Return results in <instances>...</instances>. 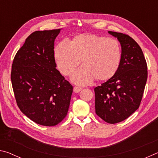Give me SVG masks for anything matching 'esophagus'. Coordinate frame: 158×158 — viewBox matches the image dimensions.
Here are the masks:
<instances>
[{
  "instance_id": "esophagus-1",
  "label": "esophagus",
  "mask_w": 158,
  "mask_h": 158,
  "mask_svg": "<svg viewBox=\"0 0 158 158\" xmlns=\"http://www.w3.org/2000/svg\"><path fill=\"white\" fill-rule=\"evenodd\" d=\"M81 88H80V87H77V86H75V87H74V93H79L80 91H81Z\"/></svg>"
}]
</instances>
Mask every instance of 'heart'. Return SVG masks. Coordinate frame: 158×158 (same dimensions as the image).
<instances>
[{"mask_svg": "<svg viewBox=\"0 0 158 158\" xmlns=\"http://www.w3.org/2000/svg\"><path fill=\"white\" fill-rule=\"evenodd\" d=\"M121 56L118 42L95 34L77 35L69 44L60 42L54 50L56 63L64 76L69 75L82 60L83 67L71 77L79 85L111 79L119 68Z\"/></svg>", "mask_w": 158, "mask_h": 158, "instance_id": "heart-1", "label": "heart"}]
</instances>
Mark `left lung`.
I'll return each instance as SVG.
<instances>
[{
    "mask_svg": "<svg viewBox=\"0 0 158 158\" xmlns=\"http://www.w3.org/2000/svg\"><path fill=\"white\" fill-rule=\"evenodd\" d=\"M121 46V60L116 74L94 89L95 113L108 123L127 118L139 107L148 77L141 47L127 35L109 31Z\"/></svg>",
    "mask_w": 158,
    "mask_h": 158,
    "instance_id": "left-lung-1",
    "label": "left lung"
}]
</instances>
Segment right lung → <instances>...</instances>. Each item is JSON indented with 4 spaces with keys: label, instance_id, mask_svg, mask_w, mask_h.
I'll use <instances>...</instances> for the list:
<instances>
[{
    "label": "right lung",
    "instance_id": "obj_1",
    "mask_svg": "<svg viewBox=\"0 0 158 158\" xmlns=\"http://www.w3.org/2000/svg\"><path fill=\"white\" fill-rule=\"evenodd\" d=\"M60 29L35 31L13 60L11 81L17 104L36 123L54 126L65 118L73 87L56 69L54 41Z\"/></svg>",
    "mask_w": 158,
    "mask_h": 158
}]
</instances>
